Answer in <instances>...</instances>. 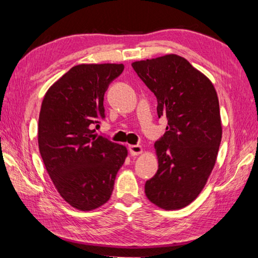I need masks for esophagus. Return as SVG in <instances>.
Masks as SVG:
<instances>
[{"mask_svg": "<svg viewBox=\"0 0 258 258\" xmlns=\"http://www.w3.org/2000/svg\"><path fill=\"white\" fill-rule=\"evenodd\" d=\"M128 151L130 154L132 156H138V155H141L143 152V148L141 146H128Z\"/></svg>", "mask_w": 258, "mask_h": 258, "instance_id": "esophagus-1", "label": "esophagus"}]
</instances>
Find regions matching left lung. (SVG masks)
Returning <instances> with one entry per match:
<instances>
[{"label": "left lung", "mask_w": 258, "mask_h": 258, "mask_svg": "<svg viewBox=\"0 0 258 258\" xmlns=\"http://www.w3.org/2000/svg\"><path fill=\"white\" fill-rule=\"evenodd\" d=\"M156 95L158 117L168 125L155 143L158 171L146 182L147 198L157 207L187 206L206 185L222 139L220 104L211 80L177 54L132 62Z\"/></svg>", "instance_id": "8db88e82"}]
</instances>
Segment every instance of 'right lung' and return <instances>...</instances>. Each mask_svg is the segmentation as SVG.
<instances>
[{
    "label": "right lung",
    "mask_w": 258,
    "mask_h": 258,
    "mask_svg": "<svg viewBox=\"0 0 258 258\" xmlns=\"http://www.w3.org/2000/svg\"><path fill=\"white\" fill-rule=\"evenodd\" d=\"M123 63L74 66L46 91L38 117V148L49 176L64 202L89 212L106 204L127 148L94 134L104 117L103 97Z\"/></svg>",
    "instance_id": "right-lung-1"
}]
</instances>
